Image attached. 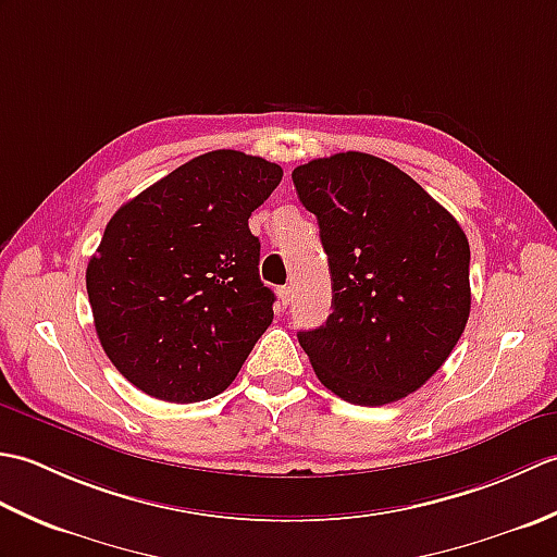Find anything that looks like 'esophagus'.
Returning a JSON list of instances; mask_svg holds the SVG:
<instances>
[{
    "label": "esophagus",
    "instance_id": "esophagus-1",
    "mask_svg": "<svg viewBox=\"0 0 557 557\" xmlns=\"http://www.w3.org/2000/svg\"><path fill=\"white\" fill-rule=\"evenodd\" d=\"M277 299H280V304L287 309L289 301H292V287H280V289H277Z\"/></svg>",
    "mask_w": 557,
    "mask_h": 557
}]
</instances>
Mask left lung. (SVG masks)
<instances>
[{
  "label": "left lung",
  "instance_id": "1",
  "mask_svg": "<svg viewBox=\"0 0 557 557\" xmlns=\"http://www.w3.org/2000/svg\"><path fill=\"white\" fill-rule=\"evenodd\" d=\"M292 182L318 218L333 282L325 325L299 333L318 381L361 407L407 397L465 333L467 234L409 174L369 152L299 164Z\"/></svg>",
  "mask_w": 557,
  "mask_h": 557
}]
</instances>
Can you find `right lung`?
I'll return each mask as SVG.
<instances>
[{
	"label": "right lung",
	"instance_id": "right-lung-1",
	"mask_svg": "<svg viewBox=\"0 0 557 557\" xmlns=\"http://www.w3.org/2000/svg\"><path fill=\"white\" fill-rule=\"evenodd\" d=\"M282 168L239 150L188 160L114 212L86 270L100 345L176 405L220 395L272 323L248 218Z\"/></svg>",
	"mask_w": 557,
	"mask_h": 557
}]
</instances>
